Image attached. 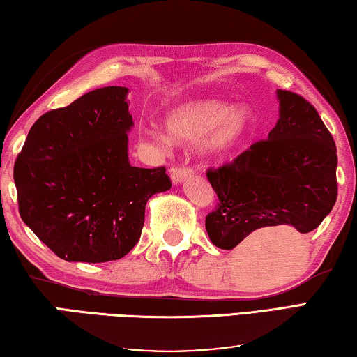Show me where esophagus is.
<instances>
[{
    "mask_svg": "<svg viewBox=\"0 0 357 357\" xmlns=\"http://www.w3.org/2000/svg\"><path fill=\"white\" fill-rule=\"evenodd\" d=\"M192 174V169L190 168H185V167H174L172 168V181L173 184H181L184 179H188Z\"/></svg>",
    "mask_w": 357,
    "mask_h": 357,
    "instance_id": "obj_1",
    "label": "esophagus"
}]
</instances>
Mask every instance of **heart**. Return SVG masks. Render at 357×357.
<instances>
[{
  "label": "heart",
  "mask_w": 357,
  "mask_h": 357,
  "mask_svg": "<svg viewBox=\"0 0 357 357\" xmlns=\"http://www.w3.org/2000/svg\"><path fill=\"white\" fill-rule=\"evenodd\" d=\"M167 132L160 127L144 128V137L154 146L190 144L202 138L200 152L208 158L230 157L251 138L256 116L250 105L216 98L190 100L168 112Z\"/></svg>",
  "instance_id": "b5f03b06"
}]
</instances>
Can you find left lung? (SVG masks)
<instances>
[{
	"mask_svg": "<svg viewBox=\"0 0 357 357\" xmlns=\"http://www.w3.org/2000/svg\"><path fill=\"white\" fill-rule=\"evenodd\" d=\"M280 119L268 138L230 165L208 169L218 209L206 216L220 250L256 243L265 230H314L337 200V148L318 111L301 95L276 90Z\"/></svg>",
	"mask_w": 357,
	"mask_h": 357,
	"instance_id": "obj_1",
	"label": "left lung"
}]
</instances>
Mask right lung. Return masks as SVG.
Masks as SVG:
<instances>
[{
  "label": "right lung",
  "mask_w": 357,
  "mask_h": 357,
  "mask_svg": "<svg viewBox=\"0 0 357 357\" xmlns=\"http://www.w3.org/2000/svg\"><path fill=\"white\" fill-rule=\"evenodd\" d=\"M127 95L103 87L46 112L15 160L22 220L68 262L126 256L141 236L146 203L172 188L163 167L130 165Z\"/></svg>",
  "instance_id": "obj_1"
}]
</instances>
